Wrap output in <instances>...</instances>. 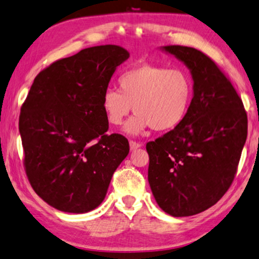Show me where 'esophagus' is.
Masks as SVG:
<instances>
[{
  "instance_id": "1",
  "label": "esophagus",
  "mask_w": 259,
  "mask_h": 259,
  "mask_svg": "<svg viewBox=\"0 0 259 259\" xmlns=\"http://www.w3.org/2000/svg\"><path fill=\"white\" fill-rule=\"evenodd\" d=\"M129 144H130V150H132V151L136 150V149H139V148L142 147V143L135 142V141H130Z\"/></svg>"
}]
</instances>
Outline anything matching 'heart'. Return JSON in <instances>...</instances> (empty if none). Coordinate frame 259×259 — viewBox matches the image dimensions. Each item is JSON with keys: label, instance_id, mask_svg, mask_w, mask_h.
Returning <instances> with one entry per match:
<instances>
[{"label": "heart", "instance_id": "obj_1", "mask_svg": "<svg viewBox=\"0 0 259 259\" xmlns=\"http://www.w3.org/2000/svg\"><path fill=\"white\" fill-rule=\"evenodd\" d=\"M119 91L108 88L102 96V109L112 125H120L133 106L136 115L124 126L139 135L151 126L169 132L187 118L194 97V82L182 68L141 64L122 73Z\"/></svg>", "mask_w": 259, "mask_h": 259}]
</instances>
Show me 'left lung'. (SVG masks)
<instances>
[{
    "label": "left lung",
    "instance_id": "left-lung-1",
    "mask_svg": "<svg viewBox=\"0 0 259 259\" xmlns=\"http://www.w3.org/2000/svg\"><path fill=\"white\" fill-rule=\"evenodd\" d=\"M186 65L194 82L187 118L153 142L148 181L157 205L173 217L198 214L232 184L247 136L242 99L214 61L195 48L163 46Z\"/></svg>",
    "mask_w": 259,
    "mask_h": 259
}]
</instances>
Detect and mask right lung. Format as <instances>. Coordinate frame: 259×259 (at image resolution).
<instances>
[{"instance_id": "right-lung-1", "label": "right lung", "mask_w": 259, "mask_h": 259, "mask_svg": "<svg viewBox=\"0 0 259 259\" xmlns=\"http://www.w3.org/2000/svg\"><path fill=\"white\" fill-rule=\"evenodd\" d=\"M117 45L81 50L55 61L34 79L21 108L19 130L28 180L52 207L86 213L104 200L129 142L106 135L103 92L129 58Z\"/></svg>"}]
</instances>
